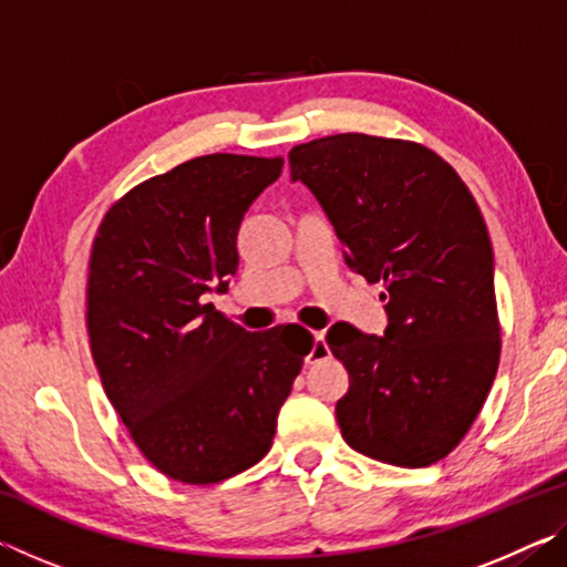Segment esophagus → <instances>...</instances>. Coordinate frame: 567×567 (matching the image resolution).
Returning a JSON list of instances; mask_svg holds the SVG:
<instances>
[{
  "instance_id": "esophagus-1",
  "label": "esophagus",
  "mask_w": 567,
  "mask_h": 567,
  "mask_svg": "<svg viewBox=\"0 0 567 567\" xmlns=\"http://www.w3.org/2000/svg\"><path fill=\"white\" fill-rule=\"evenodd\" d=\"M328 354H330V348H328V342H324V332H315L312 334V350H310V354H307V362L322 360V358H328Z\"/></svg>"
}]
</instances>
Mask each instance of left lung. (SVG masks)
I'll use <instances>...</instances> for the list:
<instances>
[{
  "mask_svg": "<svg viewBox=\"0 0 567 567\" xmlns=\"http://www.w3.org/2000/svg\"><path fill=\"white\" fill-rule=\"evenodd\" d=\"M290 177L324 209L350 270L385 282L382 338L348 322L324 338L350 375L334 405L344 443L398 467L437 463L473 425L501 362L477 203L433 150L358 132L292 147Z\"/></svg>",
  "mask_w": 567,
  "mask_h": 567,
  "instance_id": "left-lung-1",
  "label": "left lung"
}]
</instances>
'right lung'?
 I'll list each match as a JSON object with an SVG mask.
<instances>
[{
  "instance_id": "right-lung-1",
  "label": "right lung",
  "mask_w": 567,
  "mask_h": 567,
  "mask_svg": "<svg viewBox=\"0 0 567 567\" xmlns=\"http://www.w3.org/2000/svg\"><path fill=\"white\" fill-rule=\"evenodd\" d=\"M280 172V157H195L127 192L94 237V364L134 445L179 483L260 463L312 350L300 324L247 332L205 305L227 292L243 217Z\"/></svg>"
}]
</instances>
